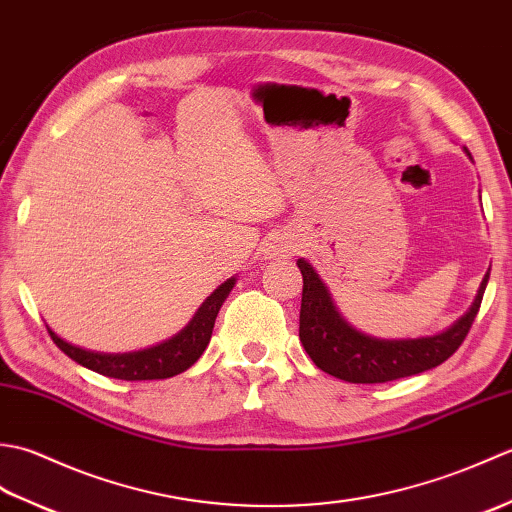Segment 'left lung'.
Instances as JSON below:
<instances>
[{
    "instance_id": "left-lung-1",
    "label": "left lung",
    "mask_w": 512,
    "mask_h": 512,
    "mask_svg": "<svg viewBox=\"0 0 512 512\" xmlns=\"http://www.w3.org/2000/svg\"><path fill=\"white\" fill-rule=\"evenodd\" d=\"M297 266L303 275L299 312V339L303 347L325 374L341 378L345 383L363 385L407 378L447 361L469 334L488 284L486 273L471 310L447 332L427 339L380 341L361 334L341 319L323 281L306 259H299Z\"/></svg>"
}]
</instances>
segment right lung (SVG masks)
<instances>
[{
    "label": "right lung",
    "instance_id": "obj_1",
    "mask_svg": "<svg viewBox=\"0 0 512 512\" xmlns=\"http://www.w3.org/2000/svg\"><path fill=\"white\" fill-rule=\"evenodd\" d=\"M235 279H228L217 288L213 295L202 303V308L195 314L193 321L184 328L178 336L160 343L156 347H149L143 352H129V354H99L88 352L83 347H76L65 343L61 336L54 334L48 328L50 339L57 343L63 354H68L72 361L83 367L92 369L96 374L121 378V380H158V378H171L182 374L189 369L211 341L215 317L220 312L228 292L233 290Z\"/></svg>",
    "mask_w": 512,
    "mask_h": 512
}]
</instances>
